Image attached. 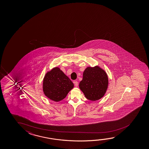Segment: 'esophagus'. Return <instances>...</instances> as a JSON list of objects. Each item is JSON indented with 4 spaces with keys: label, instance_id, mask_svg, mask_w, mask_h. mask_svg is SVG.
Wrapping results in <instances>:
<instances>
[{
    "label": "esophagus",
    "instance_id": "obj_1",
    "mask_svg": "<svg viewBox=\"0 0 149 149\" xmlns=\"http://www.w3.org/2000/svg\"><path fill=\"white\" fill-rule=\"evenodd\" d=\"M74 85L75 87H77L78 85V83L77 81H74Z\"/></svg>",
    "mask_w": 149,
    "mask_h": 149
}]
</instances>
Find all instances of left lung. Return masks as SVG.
Wrapping results in <instances>:
<instances>
[{
	"label": "left lung",
	"mask_w": 149,
	"mask_h": 149,
	"mask_svg": "<svg viewBox=\"0 0 149 149\" xmlns=\"http://www.w3.org/2000/svg\"><path fill=\"white\" fill-rule=\"evenodd\" d=\"M109 85L107 74L100 66H88L83 72L79 87L88 100L95 101L102 98Z\"/></svg>",
	"instance_id": "obj_1"
}]
</instances>
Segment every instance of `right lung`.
Here are the masks:
<instances>
[{
    "label": "right lung",
    "instance_id": "1",
    "mask_svg": "<svg viewBox=\"0 0 149 149\" xmlns=\"http://www.w3.org/2000/svg\"><path fill=\"white\" fill-rule=\"evenodd\" d=\"M73 87V83L58 67L47 72L44 76L43 92L52 101L59 102L63 100Z\"/></svg>",
    "mask_w": 149,
    "mask_h": 149
}]
</instances>
